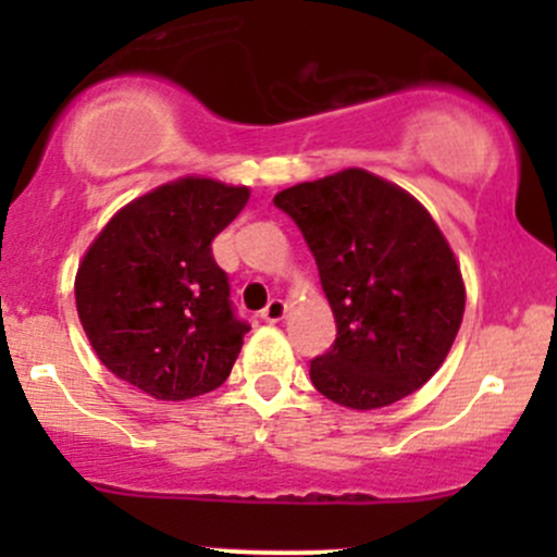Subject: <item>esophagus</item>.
<instances>
[{
  "mask_svg": "<svg viewBox=\"0 0 557 557\" xmlns=\"http://www.w3.org/2000/svg\"><path fill=\"white\" fill-rule=\"evenodd\" d=\"M285 312H288V307H285L283 299H272L267 307L261 310V318L267 320V323H277V320L285 318Z\"/></svg>",
  "mask_w": 557,
  "mask_h": 557,
  "instance_id": "obj_1",
  "label": "esophagus"
}]
</instances>
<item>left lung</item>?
<instances>
[{"instance_id":"8db88e82","label":"left lung","mask_w":557,"mask_h":557,"mask_svg":"<svg viewBox=\"0 0 557 557\" xmlns=\"http://www.w3.org/2000/svg\"><path fill=\"white\" fill-rule=\"evenodd\" d=\"M312 250L336 339L312 358V385L350 409H380L434 377L450 352L466 288L423 205L367 170L274 196Z\"/></svg>"}]
</instances>
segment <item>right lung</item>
I'll return each mask as SVG.
<instances>
[{
    "label": "right lung",
    "instance_id": "add662e5",
    "mask_svg": "<svg viewBox=\"0 0 557 557\" xmlns=\"http://www.w3.org/2000/svg\"><path fill=\"white\" fill-rule=\"evenodd\" d=\"M245 185L183 177L112 215L75 277L83 331L115 377L161 401L226 383L250 331L212 239L243 212Z\"/></svg>",
    "mask_w": 557,
    "mask_h": 557
}]
</instances>
